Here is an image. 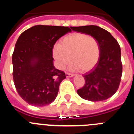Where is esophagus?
Returning <instances> with one entry per match:
<instances>
[{
	"instance_id": "1",
	"label": "esophagus",
	"mask_w": 134,
	"mask_h": 134,
	"mask_svg": "<svg viewBox=\"0 0 134 134\" xmlns=\"http://www.w3.org/2000/svg\"><path fill=\"white\" fill-rule=\"evenodd\" d=\"M66 77H72V76H74V74H70V73H68V72H66Z\"/></svg>"
}]
</instances>
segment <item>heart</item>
<instances>
[{"mask_svg":"<svg viewBox=\"0 0 134 134\" xmlns=\"http://www.w3.org/2000/svg\"><path fill=\"white\" fill-rule=\"evenodd\" d=\"M100 47L98 40L82 33H75L64 37L60 44L53 49V56L60 68L71 60L74 68L86 72L97 64L100 56Z\"/></svg>","mask_w":134,"mask_h":134,"instance_id":"b5f03b06","label":"heart"}]
</instances>
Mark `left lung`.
Segmentation results:
<instances>
[{
	"mask_svg": "<svg viewBox=\"0 0 134 134\" xmlns=\"http://www.w3.org/2000/svg\"><path fill=\"white\" fill-rule=\"evenodd\" d=\"M72 29L91 35L99 42L100 56L93 69L83 76L85 83L77 90L80 97L91 101H101L118 91L122 75L121 49L109 32L96 25L72 27Z\"/></svg>",
	"mask_w": 134,
	"mask_h": 134,
	"instance_id": "obj_1",
	"label": "left lung"
}]
</instances>
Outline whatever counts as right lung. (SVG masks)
<instances>
[{
	"mask_svg": "<svg viewBox=\"0 0 134 134\" xmlns=\"http://www.w3.org/2000/svg\"><path fill=\"white\" fill-rule=\"evenodd\" d=\"M72 27L35 25L23 32L12 56L13 77L19 96L29 105L43 107L55 100L66 74L53 64L56 41Z\"/></svg>",
	"mask_w": 134,
	"mask_h": 134,
	"instance_id": "1",
	"label": "right lung"
}]
</instances>
